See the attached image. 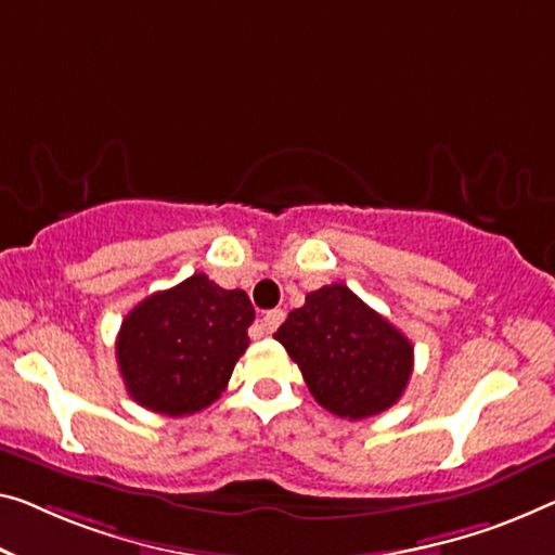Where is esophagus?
Listing matches in <instances>:
<instances>
[{
    "instance_id": "esophagus-1",
    "label": "esophagus",
    "mask_w": 555,
    "mask_h": 555,
    "mask_svg": "<svg viewBox=\"0 0 555 555\" xmlns=\"http://www.w3.org/2000/svg\"><path fill=\"white\" fill-rule=\"evenodd\" d=\"M284 317H286V313L281 311V309H271V311H267V313H263V319H261V328L267 331V334H274V331L279 328L281 321H284Z\"/></svg>"
}]
</instances>
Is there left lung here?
<instances>
[{
	"instance_id": "8db88e82",
	"label": "left lung",
	"mask_w": 555,
	"mask_h": 555,
	"mask_svg": "<svg viewBox=\"0 0 555 555\" xmlns=\"http://www.w3.org/2000/svg\"><path fill=\"white\" fill-rule=\"evenodd\" d=\"M274 338L299 363L313 399L336 416H376L406 391L411 341L349 286L328 284L311 292Z\"/></svg>"
}]
</instances>
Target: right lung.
Returning a JSON list of instances; mask_svg holds the SVG:
<instances>
[{
  "mask_svg": "<svg viewBox=\"0 0 555 555\" xmlns=\"http://www.w3.org/2000/svg\"><path fill=\"white\" fill-rule=\"evenodd\" d=\"M254 306L242 288H221L194 274L146 296L117 336L124 386L139 406L189 416L211 406L249 346Z\"/></svg>",
  "mask_w": 555,
  "mask_h": 555,
  "instance_id": "1",
  "label": "right lung"
}]
</instances>
